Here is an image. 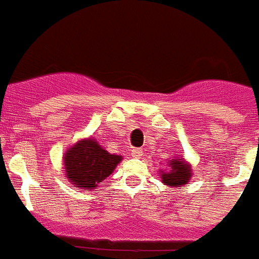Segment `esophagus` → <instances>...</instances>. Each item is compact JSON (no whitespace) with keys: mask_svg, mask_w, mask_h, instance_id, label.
Instances as JSON below:
<instances>
[{"mask_svg":"<svg viewBox=\"0 0 259 259\" xmlns=\"http://www.w3.org/2000/svg\"><path fill=\"white\" fill-rule=\"evenodd\" d=\"M143 153V151L140 148H132L131 149V155L134 156V157H140Z\"/></svg>","mask_w":259,"mask_h":259,"instance_id":"34e87169","label":"esophagus"}]
</instances>
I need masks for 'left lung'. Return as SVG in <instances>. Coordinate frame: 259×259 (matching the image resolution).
<instances>
[{"label":"left lung","instance_id":"obj_1","mask_svg":"<svg viewBox=\"0 0 259 259\" xmlns=\"http://www.w3.org/2000/svg\"><path fill=\"white\" fill-rule=\"evenodd\" d=\"M163 183L170 187H179L187 184L191 179V166L181 161L180 159H176L170 161V172L163 173L161 175Z\"/></svg>","mask_w":259,"mask_h":259}]
</instances>
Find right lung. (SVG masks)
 <instances>
[{
  "label": "right lung",
  "mask_w": 259,
  "mask_h": 259,
  "mask_svg": "<svg viewBox=\"0 0 259 259\" xmlns=\"http://www.w3.org/2000/svg\"><path fill=\"white\" fill-rule=\"evenodd\" d=\"M63 161L71 184L94 189L98 183H102L114 172L115 166L121 161V156L111 155L96 140L86 139L72 145L66 152Z\"/></svg>",
  "instance_id": "right-lung-1"
}]
</instances>
